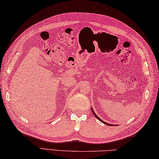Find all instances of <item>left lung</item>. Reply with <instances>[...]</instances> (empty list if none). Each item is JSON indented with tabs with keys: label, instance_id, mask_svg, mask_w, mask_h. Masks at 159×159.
<instances>
[{
	"label": "left lung",
	"instance_id": "left-lung-1",
	"mask_svg": "<svg viewBox=\"0 0 159 159\" xmlns=\"http://www.w3.org/2000/svg\"><path fill=\"white\" fill-rule=\"evenodd\" d=\"M91 109H92V108H91ZM92 113H93V114H94V116H95V117H96L97 118V119H98V120H100V121H101V122H103V124H105V125H109V126H112V125H110V124H108V123H106V122H103V120H101V119H100V118H99V117H98V116H97V115L96 114H95V113H94V111H93V110H92ZM112 126H113V125H112Z\"/></svg>",
	"mask_w": 159,
	"mask_h": 159
}]
</instances>
